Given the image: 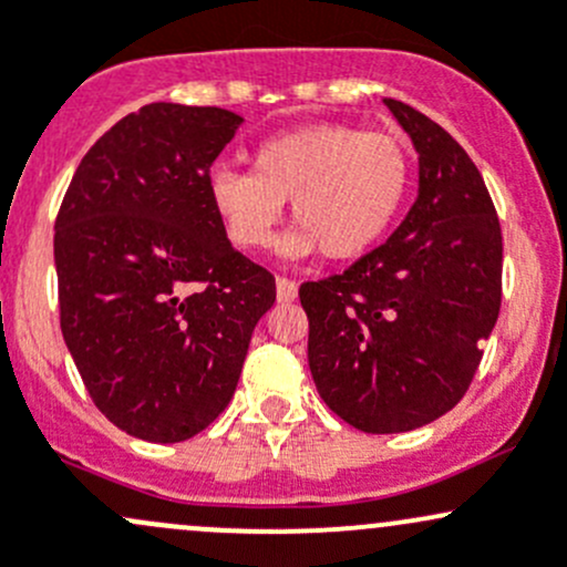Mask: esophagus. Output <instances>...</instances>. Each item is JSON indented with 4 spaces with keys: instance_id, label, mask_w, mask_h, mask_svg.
<instances>
[{
    "instance_id": "esophagus-1",
    "label": "esophagus",
    "mask_w": 567,
    "mask_h": 567,
    "mask_svg": "<svg viewBox=\"0 0 567 567\" xmlns=\"http://www.w3.org/2000/svg\"><path fill=\"white\" fill-rule=\"evenodd\" d=\"M276 297L278 302H291L297 297V284L289 278H276Z\"/></svg>"
}]
</instances>
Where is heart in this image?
I'll use <instances>...</instances> for the list:
<instances>
[{
  "label": "heart",
  "mask_w": 567,
  "mask_h": 567,
  "mask_svg": "<svg viewBox=\"0 0 567 567\" xmlns=\"http://www.w3.org/2000/svg\"><path fill=\"white\" fill-rule=\"evenodd\" d=\"M408 188V154L383 132L346 124H308L272 135L254 148L251 173L216 169L210 205L237 248H267L284 203L300 224L286 254L319 251L349 261L392 227Z\"/></svg>",
  "instance_id": "b5f03b06"
}]
</instances>
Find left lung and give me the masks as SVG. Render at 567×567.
I'll list each match as a JSON object with an SVG mask.
<instances>
[{
  "mask_svg": "<svg viewBox=\"0 0 567 567\" xmlns=\"http://www.w3.org/2000/svg\"><path fill=\"white\" fill-rule=\"evenodd\" d=\"M419 154V194L383 246L300 286L308 364L343 422L386 435L460 403L495 330L503 235L478 167L443 126L383 100Z\"/></svg>",
  "mask_w": 567,
  "mask_h": 567,
  "instance_id": "obj_1",
  "label": "left lung"
}]
</instances>
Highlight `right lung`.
Masks as SVG:
<instances>
[{"mask_svg": "<svg viewBox=\"0 0 567 567\" xmlns=\"http://www.w3.org/2000/svg\"><path fill=\"white\" fill-rule=\"evenodd\" d=\"M240 124L221 107H140L91 145L59 210L64 343L94 405L143 441L208 427L276 302V278L235 251L208 194Z\"/></svg>", "mask_w": 567, "mask_h": 567, "instance_id": "add662e5", "label": "right lung"}]
</instances>
